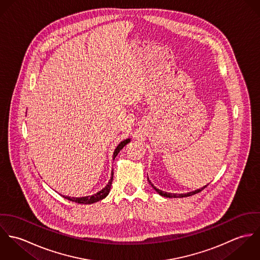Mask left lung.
Returning <instances> with one entry per match:
<instances>
[{"instance_id": "1", "label": "left lung", "mask_w": 260, "mask_h": 260, "mask_svg": "<svg viewBox=\"0 0 260 260\" xmlns=\"http://www.w3.org/2000/svg\"><path fill=\"white\" fill-rule=\"evenodd\" d=\"M149 183L151 184V186L155 189V191L156 192H158L159 193V195H161V196H164V197H169V198H181V197H188V196H191V195H194V194H196V193H199L201 190H203L205 187L207 185L203 186L202 188H200V189H196V190H194V191H191V192H188V193H185V194H176V193H168V192H164V191H162V190H160V189H158V188H156L155 186L153 185L151 182H150V180H149Z\"/></svg>"}]
</instances>
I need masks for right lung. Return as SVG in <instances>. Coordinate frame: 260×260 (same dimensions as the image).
Returning a JSON list of instances; mask_svg holds the SVG:
<instances>
[{"label":"right lung","mask_w":260,"mask_h":260,"mask_svg":"<svg viewBox=\"0 0 260 260\" xmlns=\"http://www.w3.org/2000/svg\"><path fill=\"white\" fill-rule=\"evenodd\" d=\"M130 142V138L126 139V140H123L122 142H120V144L116 147V149L114 150V153H113V160L115 159V157L118 155V153L120 152L121 149H123V147L125 145H127L128 143ZM112 181H113V170L111 172V178L108 182V184L105 186L102 190H100L99 192H97L96 194L94 195H91V196H84V197H70V196H64V198L72 201V202H76V203H80V204H92V203H95L97 201H100L102 199H104L110 192V189H111Z\"/></svg>","instance_id":"1"}]
</instances>
